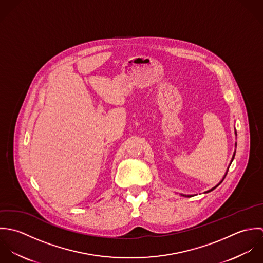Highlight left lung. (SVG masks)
Segmentation results:
<instances>
[{
  "instance_id": "8db88e82",
  "label": "left lung",
  "mask_w": 263,
  "mask_h": 263,
  "mask_svg": "<svg viewBox=\"0 0 263 263\" xmlns=\"http://www.w3.org/2000/svg\"><path fill=\"white\" fill-rule=\"evenodd\" d=\"M236 135H237V134H236ZM236 145H237V144H236ZM235 155H236V152H235V153H234V156H233V158H232V160H231V163H232V161H233V159H234V158H235ZM227 173H228V172H227ZM227 173H226V175H224V177H226V176H227ZM224 177H223V178H222V180H221V181H220V182H219V183H218V184H217V185H216V186H215V187H213V188H211V189H210V190H209V191H206V192H204V193H209V192H210V191H212V190H214V189H215V188H216V187H217V186H218V185H219V184H220V183H221V182H222V181H223V179H224ZM181 195H182V196H186V197H191V195H184V194H181Z\"/></svg>"
}]
</instances>
